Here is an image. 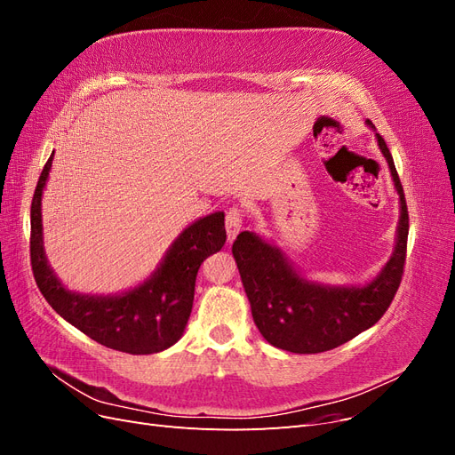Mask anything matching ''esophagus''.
I'll return each mask as SVG.
<instances>
[{
    "label": "esophagus",
    "instance_id": "34e87169",
    "mask_svg": "<svg viewBox=\"0 0 455 455\" xmlns=\"http://www.w3.org/2000/svg\"><path fill=\"white\" fill-rule=\"evenodd\" d=\"M243 220L244 212L239 206H231V209L226 212V231H228V241H235L239 235V231L243 229Z\"/></svg>",
    "mask_w": 455,
    "mask_h": 455
}]
</instances>
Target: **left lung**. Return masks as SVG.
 <instances>
[{"instance_id":"obj_1","label":"left lung","mask_w":455,"mask_h":455,"mask_svg":"<svg viewBox=\"0 0 455 455\" xmlns=\"http://www.w3.org/2000/svg\"><path fill=\"white\" fill-rule=\"evenodd\" d=\"M376 136L401 197V220L395 252L370 284L346 288L309 283L292 269L277 246L261 241L252 231L239 233L233 243L231 251L251 301L252 319L259 334L275 347L298 355L339 347L374 326L401 286L408 244V206L391 151L381 136Z\"/></svg>"}]
</instances>
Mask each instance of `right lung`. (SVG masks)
<instances>
[{"instance_id":"right-lung-1","label":"right lung","mask_w":455,"mask_h":455,"mask_svg":"<svg viewBox=\"0 0 455 455\" xmlns=\"http://www.w3.org/2000/svg\"><path fill=\"white\" fill-rule=\"evenodd\" d=\"M51 163L52 156L39 174L30 209V261L39 292L54 311L100 346L131 355H151L171 347L182 338L194 307L201 264L226 243L224 212L204 216L186 228L157 271L134 291L119 296H81L59 283L44 252L41 194Z\"/></svg>"}]
</instances>
